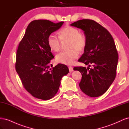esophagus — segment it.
Wrapping results in <instances>:
<instances>
[{"mask_svg":"<svg viewBox=\"0 0 129 129\" xmlns=\"http://www.w3.org/2000/svg\"><path fill=\"white\" fill-rule=\"evenodd\" d=\"M68 68L69 70V72L73 71V68L72 67H71V66H69V67H68Z\"/></svg>","mask_w":129,"mask_h":129,"instance_id":"esophagus-1","label":"esophagus"}]
</instances>
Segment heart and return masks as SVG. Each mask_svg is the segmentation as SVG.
<instances>
[{
	"mask_svg": "<svg viewBox=\"0 0 129 129\" xmlns=\"http://www.w3.org/2000/svg\"><path fill=\"white\" fill-rule=\"evenodd\" d=\"M59 38L50 34L47 38V43L54 52L60 50L62 42L69 41L68 51H62L57 54L56 60L59 63L71 65L78 57L79 52H83L87 46V38L85 34L80 33L79 29L71 26L66 25L58 32Z\"/></svg>",
	"mask_w": 129,
	"mask_h": 129,
	"instance_id": "1",
	"label": "heart"
}]
</instances>
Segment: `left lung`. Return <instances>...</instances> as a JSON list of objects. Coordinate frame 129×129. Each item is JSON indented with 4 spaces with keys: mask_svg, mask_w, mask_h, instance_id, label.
<instances>
[{
    "mask_svg": "<svg viewBox=\"0 0 129 129\" xmlns=\"http://www.w3.org/2000/svg\"><path fill=\"white\" fill-rule=\"evenodd\" d=\"M84 31L87 38V46L84 53L79 59L92 68L75 67L82 79L79 83L85 94L96 97L106 92L114 82L118 63V54L111 34L94 20L82 19L71 24Z\"/></svg>",
    "mask_w": 129,
    "mask_h": 129,
    "instance_id": "1",
    "label": "left lung"
}]
</instances>
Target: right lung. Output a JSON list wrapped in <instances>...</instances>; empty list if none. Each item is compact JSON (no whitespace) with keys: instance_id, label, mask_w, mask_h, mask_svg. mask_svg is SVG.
<instances>
[{"instance_id":"obj_1","label":"right lung","mask_w":129,"mask_h":129,"mask_svg":"<svg viewBox=\"0 0 129 129\" xmlns=\"http://www.w3.org/2000/svg\"><path fill=\"white\" fill-rule=\"evenodd\" d=\"M63 24V21L33 20L27 26L19 44L15 70L23 87L37 99H52L58 91L62 76L69 73L67 66L59 63L53 67L50 64L54 57L47 43L49 35Z\"/></svg>"}]
</instances>
